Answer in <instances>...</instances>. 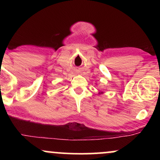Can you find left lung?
I'll use <instances>...</instances> for the list:
<instances>
[{"mask_svg":"<svg viewBox=\"0 0 160 160\" xmlns=\"http://www.w3.org/2000/svg\"><path fill=\"white\" fill-rule=\"evenodd\" d=\"M100 94H103V92H98V95Z\"/></svg>","mask_w":160,"mask_h":160,"instance_id":"1","label":"left lung"}]
</instances>
